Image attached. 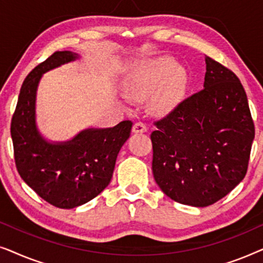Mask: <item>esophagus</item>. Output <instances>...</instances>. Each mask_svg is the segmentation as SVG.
Instances as JSON below:
<instances>
[{
    "mask_svg": "<svg viewBox=\"0 0 263 263\" xmlns=\"http://www.w3.org/2000/svg\"><path fill=\"white\" fill-rule=\"evenodd\" d=\"M133 132L134 133H146L147 132V125L143 122H136L133 127Z\"/></svg>",
    "mask_w": 263,
    "mask_h": 263,
    "instance_id": "34e87169",
    "label": "esophagus"
}]
</instances>
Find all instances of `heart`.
Returning <instances> with one entry per match:
<instances>
[{
	"mask_svg": "<svg viewBox=\"0 0 263 263\" xmlns=\"http://www.w3.org/2000/svg\"><path fill=\"white\" fill-rule=\"evenodd\" d=\"M184 73L177 63L168 57L143 64L125 81V91L132 98H146L161 87L154 96L153 106L157 110L168 109L184 87Z\"/></svg>",
	"mask_w": 263,
	"mask_h": 263,
	"instance_id": "1",
	"label": "heart"
}]
</instances>
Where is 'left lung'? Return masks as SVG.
<instances>
[{
	"label": "left lung",
	"instance_id": "obj_1",
	"mask_svg": "<svg viewBox=\"0 0 263 263\" xmlns=\"http://www.w3.org/2000/svg\"><path fill=\"white\" fill-rule=\"evenodd\" d=\"M203 89L154 122L152 171L176 202L206 207L246 177L254 121L239 79L206 56Z\"/></svg>",
	"mask_w": 263,
	"mask_h": 263
}]
</instances>
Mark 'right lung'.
<instances>
[{
  "label": "right lung",
  "instance_id": "obj_1",
  "mask_svg": "<svg viewBox=\"0 0 263 263\" xmlns=\"http://www.w3.org/2000/svg\"><path fill=\"white\" fill-rule=\"evenodd\" d=\"M70 51H56L30 71L21 86L10 135L16 170L25 183L52 206H81L109 185L117 154L130 136L133 122L114 128L86 129L67 142H49L35 125V95L42 75L77 60Z\"/></svg>",
  "mask_w": 263,
  "mask_h": 263
}]
</instances>
